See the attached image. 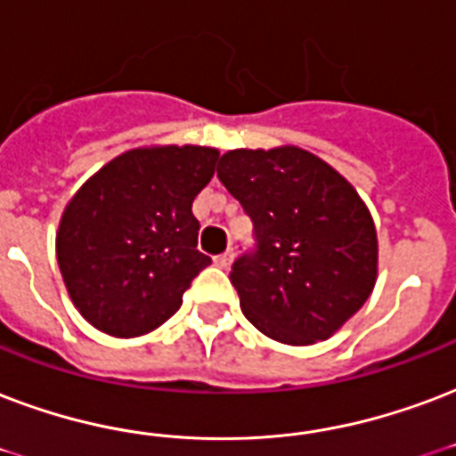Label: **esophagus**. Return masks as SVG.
<instances>
[{
    "mask_svg": "<svg viewBox=\"0 0 456 456\" xmlns=\"http://www.w3.org/2000/svg\"><path fill=\"white\" fill-rule=\"evenodd\" d=\"M232 258H234V253L227 251V253H220V256H215V265L222 267V270H227L232 265Z\"/></svg>",
    "mask_w": 456,
    "mask_h": 456,
    "instance_id": "esophagus-1",
    "label": "esophagus"
}]
</instances>
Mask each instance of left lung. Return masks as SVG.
<instances>
[{"label":"left lung","mask_w":456,"mask_h":456,"mask_svg":"<svg viewBox=\"0 0 456 456\" xmlns=\"http://www.w3.org/2000/svg\"><path fill=\"white\" fill-rule=\"evenodd\" d=\"M217 176L253 222L256 246L229 273L243 315L282 344L328 339L366 304L378 273L359 193L301 148L232 151Z\"/></svg>","instance_id":"left-lung-1"}]
</instances>
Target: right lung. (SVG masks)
Listing matches in <instances>:
<instances>
[{
    "label": "right lung",
    "instance_id": "right-lung-1",
    "mask_svg": "<svg viewBox=\"0 0 456 456\" xmlns=\"http://www.w3.org/2000/svg\"><path fill=\"white\" fill-rule=\"evenodd\" d=\"M220 152L165 145L124 152L83 183L61 215L57 260L81 315L112 337L159 328L210 258L198 251L193 198Z\"/></svg>",
    "mask_w": 456,
    "mask_h": 456
}]
</instances>
